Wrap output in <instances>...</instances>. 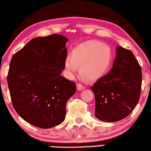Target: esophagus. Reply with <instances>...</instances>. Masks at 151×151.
Returning <instances> with one entry per match:
<instances>
[{
    "mask_svg": "<svg viewBox=\"0 0 151 151\" xmlns=\"http://www.w3.org/2000/svg\"><path fill=\"white\" fill-rule=\"evenodd\" d=\"M85 88V86L84 85H82V84H77V89L78 91H81V90H83V89Z\"/></svg>",
    "mask_w": 151,
    "mask_h": 151,
    "instance_id": "esophagus-1",
    "label": "esophagus"
}]
</instances>
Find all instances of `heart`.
<instances>
[{
  "instance_id": "1",
  "label": "heart",
  "mask_w": 151,
  "mask_h": 151,
  "mask_svg": "<svg viewBox=\"0 0 151 151\" xmlns=\"http://www.w3.org/2000/svg\"><path fill=\"white\" fill-rule=\"evenodd\" d=\"M67 56L64 67L67 77L73 78L79 71L89 80H97L106 75L112 63L113 54L108 45L101 41L89 40L76 45Z\"/></svg>"
}]
</instances>
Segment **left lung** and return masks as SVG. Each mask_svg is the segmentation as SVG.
I'll use <instances>...</instances> for the list:
<instances>
[{
  "label": "left lung",
  "instance_id": "8db88e82",
  "mask_svg": "<svg viewBox=\"0 0 151 151\" xmlns=\"http://www.w3.org/2000/svg\"><path fill=\"white\" fill-rule=\"evenodd\" d=\"M142 79L134 54L119 45L112 68L91 88L95 95V117L111 123L128 116L139 101Z\"/></svg>",
  "mask_w": 151,
  "mask_h": 151
}]
</instances>
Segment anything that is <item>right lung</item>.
I'll return each instance as SVG.
<instances>
[{
  "instance_id": "right-lung-1",
  "label": "right lung",
  "mask_w": 151,
  "mask_h": 151,
  "mask_svg": "<svg viewBox=\"0 0 151 151\" xmlns=\"http://www.w3.org/2000/svg\"><path fill=\"white\" fill-rule=\"evenodd\" d=\"M61 35L30 40L11 60L8 87L15 110L27 123L48 129L63 123L76 85L60 76L67 56Z\"/></svg>"
}]
</instances>
